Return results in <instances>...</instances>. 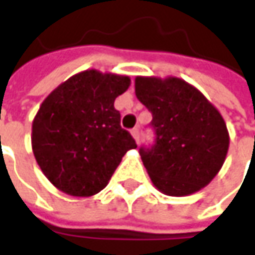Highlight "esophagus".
I'll list each match as a JSON object with an SVG mask.
<instances>
[{
	"instance_id": "1",
	"label": "esophagus",
	"mask_w": 255,
	"mask_h": 255,
	"mask_svg": "<svg viewBox=\"0 0 255 255\" xmlns=\"http://www.w3.org/2000/svg\"><path fill=\"white\" fill-rule=\"evenodd\" d=\"M131 135H132V138L135 139V142H139V128H132V129H131Z\"/></svg>"
}]
</instances>
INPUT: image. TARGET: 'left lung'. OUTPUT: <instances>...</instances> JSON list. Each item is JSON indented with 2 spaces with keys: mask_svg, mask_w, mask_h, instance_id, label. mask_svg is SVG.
Masks as SVG:
<instances>
[{
  "mask_svg": "<svg viewBox=\"0 0 255 255\" xmlns=\"http://www.w3.org/2000/svg\"><path fill=\"white\" fill-rule=\"evenodd\" d=\"M135 95L152 113L156 131L155 145L139 149L153 186L170 197L207 187L229 149V131L219 110L181 78L136 77Z\"/></svg>",
  "mask_w": 255,
  "mask_h": 255,
  "instance_id": "obj_1",
  "label": "left lung"
}]
</instances>
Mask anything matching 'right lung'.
I'll return each mask as SVG.
<instances>
[{
  "label": "right lung",
  "instance_id": "obj_1",
  "mask_svg": "<svg viewBox=\"0 0 255 255\" xmlns=\"http://www.w3.org/2000/svg\"><path fill=\"white\" fill-rule=\"evenodd\" d=\"M129 85L127 75L86 69L43 100L32 123V150L57 190L72 197L100 193L123 156L136 148L114 109Z\"/></svg>",
  "mask_w": 255,
  "mask_h": 255
}]
</instances>
